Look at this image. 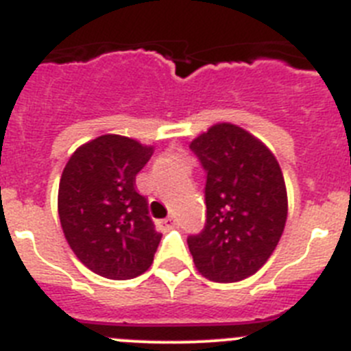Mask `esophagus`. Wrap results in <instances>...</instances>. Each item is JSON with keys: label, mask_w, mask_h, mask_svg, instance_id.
Wrapping results in <instances>:
<instances>
[{"label": "esophagus", "mask_w": 351, "mask_h": 351, "mask_svg": "<svg viewBox=\"0 0 351 351\" xmlns=\"http://www.w3.org/2000/svg\"><path fill=\"white\" fill-rule=\"evenodd\" d=\"M158 226H160L161 230H170V228H173V226H176V218L169 216V218H165V219H160V221H158Z\"/></svg>", "instance_id": "obj_1"}]
</instances>
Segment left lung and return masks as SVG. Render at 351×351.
<instances>
[{
	"label": "left lung",
	"instance_id": "8db88e82",
	"mask_svg": "<svg viewBox=\"0 0 351 351\" xmlns=\"http://www.w3.org/2000/svg\"><path fill=\"white\" fill-rule=\"evenodd\" d=\"M206 169L207 221L188 237L204 278L234 283L255 274L280 243L288 216L281 167L260 138L218 123L190 144Z\"/></svg>",
	"mask_w": 351,
	"mask_h": 351
}]
</instances>
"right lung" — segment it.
Here are the masks:
<instances>
[{
	"label": "right lung",
	"instance_id": "right-lung-1",
	"mask_svg": "<svg viewBox=\"0 0 351 351\" xmlns=\"http://www.w3.org/2000/svg\"><path fill=\"white\" fill-rule=\"evenodd\" d=\"M153 145L107 133L86 142L61 173L58 213L77 258L108 280L144 274L161 241L149 218L135 176L153 156Z\"/></svg>",
	"mask_w": 351,
	"mask_h": 351
}]
</instances>
